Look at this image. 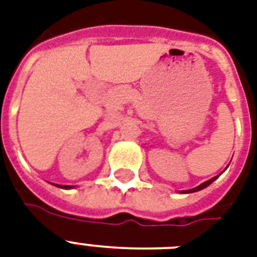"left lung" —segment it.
<instances>
[{
	"label": "left lung",
	"instance_id": "left-lung-1",
	"mask_svg": "<svg viewBox=\"0 0 257 257\" xmlns=\"http://www.w3.org/2000/svg\"><path fill=\"white\" fill-rule=\"evenodd\" d=\"M216 179H217V176H216V177H213V179L208 180V181H205V183L200 184L199 187H196V188H192V189H189V191H184L183 193H192V192H197V191H200V189H204V188H205V187H208V185H209V184H212V183H213V181H215Z\"/></svg>",
	"mask_w": 257,
	"mask_h": 257
}]
</instances>
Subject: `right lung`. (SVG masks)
<instances>
[{"label":"right lung","mask_w":257,"mask_h":257,"mask_svg":"<svg viewBox=\"0 0 257 257\" xmlns=\"http://www.w3.org/2000/svg\"><path fill=\"white\" fill-rule=\"evenodd\" d=\"M57 187H60V185H57ZM60 188H70V187H66V185H61Z\"/></svg>","instance_id":"right-lung-1"}]
</instances>
